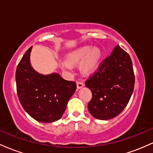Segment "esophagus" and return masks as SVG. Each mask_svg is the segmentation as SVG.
I'll list each match as a JSON object with an SVG mask.
<instances>
[{
	"label": "esophagus",
	"instance_id": "34e87169",
	"mask_svg": "<svg viewBox=\"0 0 153 153\" xmlns=\"http://www.w3.org/2000/svg\"><path fill=\"white\" fill-rule=\"evenodd\" d=\"M84 86V83L82 82H77V88L80 89Z\"/></svg>",
	"mask_w": 153,
	"mask_h": 153
}]
</instances>
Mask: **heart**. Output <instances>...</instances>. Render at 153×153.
I'll list each match as a JSON object with an SVG mask.
<instances>
[{
  "mask_svg": "<svg viewBox=\"0 0 153 153\" xmlns=\"http://www.w3.org/2000/svg\"><path fill=\"white\" fill-rule=\"evenodd\" d=\"M102 53L99 47L91 46L82 47L72 52L68 57V62L61 64V68L65 71H71V65L80 64V70L82 74H93L99 65Z\"/></svg>",
  "mask_w": 153,
  "mask_h": 153,
  "instance_id": "b5f03b06",
  "label": "heart"
}]
</instances>
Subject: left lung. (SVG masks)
I'll use <instances>...</instances> for the list:
<instances>
[{"label": "left lung", "instance_id": "1", "mask_svg": "<svg viewBox=\"0 0 153 153\" xmlns=\"http://www.w3.org/2000/svg\"><path fill=\"white\" fill-rule=\"evenodd\" d=\"M85 85L92 93L88 108L94 118L108 120L118 116L134 91V75L129 54L117 45Z\"/></svg>", "mask_w": 153, "mask_h": 153}]
</instances>
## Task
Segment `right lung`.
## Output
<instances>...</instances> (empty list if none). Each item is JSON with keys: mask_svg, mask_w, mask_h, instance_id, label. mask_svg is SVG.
I'll use <instances>...</instances> for the list:
<instances>
[{"mask_svg": "<svg viewBox=\"0 0 153 153\" xmlns=\"http://www.w3.org/2000/svg\"><path fill=\"white\" fill-rule=\"evenodd\" d=\"M29 49L19 62L16 71L17 94L26 113L39 122L59 120L68 101L76 90V83L65 80L59 74L43 75L32 68Z\"/></svg>", "mask_w": 153, "mask_h": 153, "instance_id": "right-lung-1", "label": "right lung"}]
</instances>
